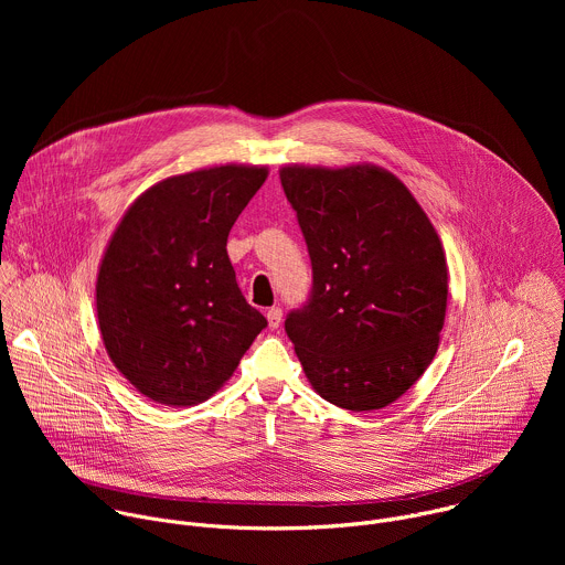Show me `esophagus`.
Returning a JSON list of instances; mask_svg holds the SVG:
<instances>
[{
    "mask_svg": "<svg viewBox=\"0 0 565 565\" xmlns=\"http://www.w3.org/2000/svg\"><path fill=\"white\" fill-rule=\"evenodd\" d=\"M281 308L279 306H273V308H268V312H266V317H268V327L275 331V329H279L281 327Z\"/></svg>",
    "mask_w": 565,
    "mask_h": 565,
    "instance_id": "obj_1",
    "label": "esophagus"
}]
</instances>
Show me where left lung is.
<instances>
[{
    "mask_svg": "<svg viewBox=\"0 0 565 565\" xmlns=\"http://www.w3.org/2000/svg\"><path fill=\"white\" fill-rule=\"evenodd\" d=\"M310 266L286 333L312 388L349 412L391 405L431 364L447 308L440 238L393 174L284 168Z\"/></svg>",
    "mask_w": 565,
    "mask_h": 565,
    "instance_id": "left-lung-1",
    "label": "left lung"
}]
</instances>
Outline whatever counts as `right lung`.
Wrapping results in <instances>:
<instances>
[{
  "label": "right lung",
  "instance_id": "add662e5",
  "mask_svg": "<svg viewBox=\"0 0 565 565\" xmlns=\"http://www.w3.org/2000/svg\"><path fill=\"white\" fill-rule=\"evenodd\" d=\"M268 177L223 166L149 188L105 253L96 308L118 371L149 399H207L268 327L236 284L227 234Z\"/></svg>",
  "mask_w": 565,
  "mask_h": 565
}]
</instances>
